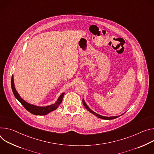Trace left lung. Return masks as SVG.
<instances>
[{"label": "left lung", "mask_w": 154, "mask_h": 154, "mask_svg": "<svg viewBox=\"0 0 154 154\" xmlns=\"http://www.w3.org/2000/svg\"><path fill=\"white\" fill-rule=\"evenodd\" d=\"M82 103H83V105L84 106H85V108H86L87 109L88 111H89L90 112L92 113L93 114H94L95 116H96L97 117H98V118H100V119H106V120H111V119H116L117 117H118L119 116H112V117H106V116H101L98 114H97L96 112H95L94 111H93L92 110H91L89 106L87 105V104L86 103V102H85V101L84 100V99H82Z\"/></svg>", "instance_id": "1"}]
</instances>
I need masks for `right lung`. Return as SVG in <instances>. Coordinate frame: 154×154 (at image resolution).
Segmentation results:
<instances>
[{"label": "right lung", "mask_w": 154, "mask_h": 154, "mask_svg": "<svg viewBox=\"0 0 154 154\" xmlns=\"http://www.w3.org/2000/svg\"><path fill=\"white\" fill-rule=\"evenodd\" d=\"M11 89L13 91V93L15 97V98L18 100L20 103L23 105V106L27 109L29 112L30 113L35 114V115H38V116H43V115H46L51 111H53L54 110L56 109L60 103L62 101L63 97L64 96L65 93H62L60 97L58 98L57 100L56 101V103L54 104L51 105L47 106H35L33 105H31L26 101H24L18 94V93L17 92L15 87H14V80H13V76L11 77Z\"/></svg>", "instance_id": "1"}]
</instances>
